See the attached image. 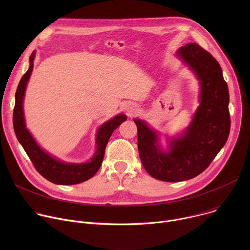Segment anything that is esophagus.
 I'll use <instances>...</instances> for the list:
<instances>
[{"instance_id":"34e87169","label":"esophagus","mask_w":250,"mask_h":250,"mask_svg":"<svg viewBox=\"0 0 250 250\" xmlns=\"http://www.w3.org/2000/svg\"><path fill=\"white\" fill-rule=\"evenodd\" d=\"M127 111H128V112H131V111H132V108H131V106H128V108H127Z\"/></svg>"}]
</instances>
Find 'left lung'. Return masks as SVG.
Listing matches in <instances>:
<instances>
[{
    "instance_id": "obj_1",
    "label": "left lung",
    "mask_w": 250,
    "mask_h": 250,
    "mask_svg": "<svg viewBox=\"0 0 250 250\" xmlns=\"http://www.w3.org/2000/svg\"><path fill=\"white\" fill-rule=\"evenodd\" d=\"M177 53L201 84V104L187 132L173 139L165 153L156 146L157 134L145 122L134 120L141 163L149 175L165 182L185 181L205 171L226 145L230 129L229 88L219 62L195 42Z\"/></svg>"
}]
</instances>
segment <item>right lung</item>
Wrapping results in <instances>:
<instances>
[{
  "label": "right lung",
  "instance_id": "right-lung-1",
  "mask_svg": "<svg viewBox=\"0 0 250 250\" xmlns=\"http://www.w3.org/2000/svg\"><path fill=\"white\" fill-rule=\"evenodd\" d=\"M34 52L29 57L30 66L21 77L16 92V104L13 113V125L18 140L23 147L37 171L48 181L59 185H74L82 183L92 178L99 170L104 155V149L113 131L126 120L125 115H119L104 124L97 134V151L90 162L84 164H69L60 162L44 152L24 125L22 101L26 83L33 69Z\"/></svg>",
  "mask_w": 250,
  "mask_h": 250
}]
</instances>
